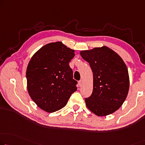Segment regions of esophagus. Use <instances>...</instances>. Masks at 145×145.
<instances>
[{
    "mask_svg": "<svg viewBox=\"0 0 145 145\" xmlns=\"http://www.w3.org/2000/svg\"><path fill=\"white\" fill-rule=\"evenodd\" d=\"M82 84H83V81L82 80H80V81L78 82V85L79 86H82Z\"/></svg>",
    "mask_w": 145,
    "mask_h": 145,
    "instance_id": "1",
    "label": "esophagus"
}]
</instances>
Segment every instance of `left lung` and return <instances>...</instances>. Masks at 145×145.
<instances>
[{
  "mask_svg": "<svg viewBox=\"0 0 145 145\" xmlns=\"http://www.w3.org/2000/svg\"><path fill=\"white\" fill-rule=\"evenodd\" d=\"M93 73V90L85 98L86 107L98 116L113 113L122 106L128 94L129 78L124 60L106 46L81 51Z\"/></svg>",
  "mask_w": 145,
  "mask_h": 145,
  "instance_id": "left-lung-1",
  "label": "left lung"
}]
</instances>
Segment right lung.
<instances>
[{"label": "right lung", "mask_w": 145, "mask_h": 145, "mask_svg": "<svg viewBox=\"0 0 145 145\" xmlns=\"http://www.w3.org/2000/svg\"><path fill=\"white\" fill-rule=\"evenodd\" d=\"M75 51L62 42L46 44L36 51L28 64L26 77L29 96L47 113L63 108L77 90L69 62Z\"/></svg>", "instance_id": "add662e5"}]
</instances>
